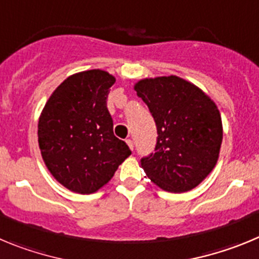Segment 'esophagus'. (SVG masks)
<instances>
[{
	"instance_id": "1",
	"label": "esophagus",
	"mask_w": 259,
	"mask_h": 259,
	"mask_svg": "<svg viewBox=\"0 0 259 259\" xmlns=\"http://www.w3.org/2000/svg\"><path fill=\"white\" fill-rule=\"evenodd\" d=\"M126 143H127V146H129V148L130 150H134V143H133V141L132 139H126Z\"/></svg>"
}]
</instances>
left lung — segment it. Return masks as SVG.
I'll use <instances>...</instances> for the list:
<instances>
[{
	"mask_svg": "<svg viewBox=\"0 0 259 259\" xmlns=\"http://www.w3.org/2000/svg\"><path fill=\"white\" fill-rule=\"evenodd\" d=\"M157 127L155 153L141 164L147 177L169 192H187L214 169L223 138L215 103L177 76L144 78L134 86Z\"/></svg>",
	"mask_w": 259,
	"mask_h": 259,
	"instance_id": "1",
	"label": "left lung"
}]
</instances>
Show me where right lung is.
Listing matches in <instances>:
<instances>
[{
	"label": "right lung",
	"instance_id": "add662e5",
	"mask_svg": "<svg viewBox=\"0 0 259 259\" xmlns=\"http://www.w3.org/2000/svg\"><path fill=\"white\" fill-rule=\"evenodd\" d=\"M115 81L102 69L72 74L54 90L39 116L38 146L46 167L76 193L97 192L132 155L113 134L107 109Z\"/></svg>",
	"mask_w": 259,
	"mask_h": 259
}]
</instances>
